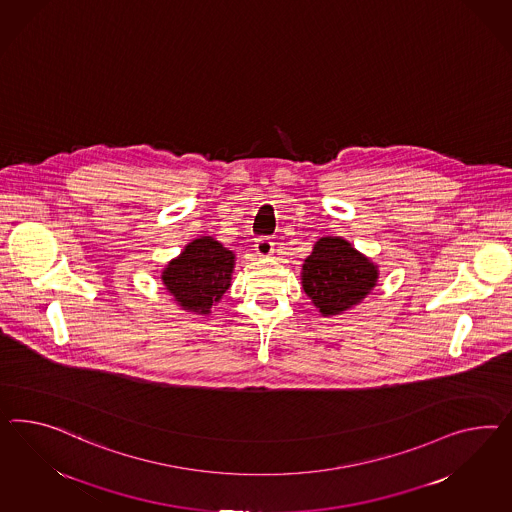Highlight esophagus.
<instances>
[{"label":"esophagus","instance_id":"obj_1","mask_svg":"<svg viewBox=\"0 0 512 512\" xmlns=\"http://www.w3.org/2000/svg\"><path fill=\"white\" fill-rule=\"evenodd\" d=\"M255 251H257L261 257L272 255V253H274V242H272V238L259 236V238L255 240Z\"/></svg>","mask_w":512,"mask_h":512}]
</instances>
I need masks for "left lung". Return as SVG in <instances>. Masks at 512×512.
Here are the masks:
<instances>
[{"label": "left lung", "instance_id": "8db88e82", "mask_svg": "<svg viewBox=\"0 0 512 512\" xmlns=\"http://www.w3.org/2000/svg\"><path fill=\"white\" fill-rule=\"evenodd\" d=\"M378 279V270L339 236L320 238L305 259L302 285L324 317L339 315L365 298Z\"/></svg>", "mask_w": 512, "mask_h": 512}]
</instances>
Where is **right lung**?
Masks as SVG:
<instances>
[{
	"label": "right lung",
	"mask_w": 512,
	"mask_h": 512,
	"mask_svg": "<svg viewBox=\"0 0 512 512\" xmlns=\"http://www.w3.org/2000/svg\"><path fill=\"white\" fill-rule=\"evenodd\" d=\"M233 268V251L223 248L218 240L203 236L190 242L180 257L167 264L162 279L184 309L207 315L212 304L220 302L229 289Z\"/></svg>",
	"instance_id": "add662e5"
}]
</instances>
